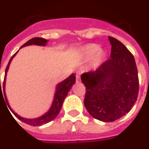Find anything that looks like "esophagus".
Listing matches in <instances>:
<instances>
[{"instance_id":"esophagus-1","label":"esophagus","mask_w":149,"mask_h":149,"mask_svg":"<svg viewBox=\"0 0 149 149\" xmlns=\"http://www.w3.org/2000/svg\"><path fill=\"white\" fill-rule=\"evenodd\" d=\"M77 83H79L80 81H81V72H77Z\"/></svg>"}]
</instances>
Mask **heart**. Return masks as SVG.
Instances as JSON below:
<instances>
[{"mask_svg": "<svg viewBox=\"0 0 149 149\" xmlns=\"http://www.w3.org/2000/svg\"><path fill=\"white\" fill-rule=\"evenodd\" d=\"M79 52L85 59H89L93 56V65L95 67L101 65L105 57V52L97 44H88L82 46L79 49Z\"/></svg>", "mask_w": 149, "mask_h": 149, "instance_id": "heart-1", "label": "heart"}]
</instances>
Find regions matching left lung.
<instances>
[{
	"label": "left lung",
	"instance_id": "1",
	"mask_svg": "<svg viewBox=\"0 0 149 149\" xmlns=\"http://www.w3.org/2000/svg\"><path fill=\"white\" fill-rule=\"evenodd\" d=\"M111 58L96 71L84 73L86 87L84 106L93 118L112 122L128 113L139 92L138 72L134 56L120 41L109 37Z\"/></svg>",
	"mask_w": 149,
	"mask_h": 149
}]
</instances>
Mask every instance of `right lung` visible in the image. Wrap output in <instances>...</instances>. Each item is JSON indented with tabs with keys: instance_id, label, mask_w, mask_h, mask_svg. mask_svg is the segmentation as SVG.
Instances as JSON below:
<instances>
[{
	"instance_id": "right-lung-1",
	"label": "right lung",
	"mask_w": 149,
	"mask_h": 149,
	"mask_svg": "<svg viewBox=\"0 0 149 149\" xmlns=\"http://www.w3.org/2000/svg\"><path fill=\"white\" fill-rule=\"evenodd\" d=\"M48 40L44 39V38H40V37H35V38H33V39H30L29 40H28L27 42L24 43L23 45L21 46V48L23 47H25V46L29 45H38V46H45L48 43ZM18 52V51H17ZM17 52L15 53L14 55L10 59V61H8V64L6 67V69H5V79H4V83H3V89H4V96H5V101H6V104H7V106L8 107V109L11 110V112L13 113L16 117H17L20 120H21L22 122H24L27 125H32V126H40V125H45L47 123H49L52 120L56 117V116L58 115V113L60 112L61 109L62 104H63V102H64V100L65 98L67 97L68 95V93L70 91L71 88L72 87V85L75 84L76 82V75L75 73H72L71 74L68 78H66L65 80H64L61 82H60L59 84H56V90L55 93H54V96H53V100H52V104L49 108V109L48 110V112H46L45 114H43L42 116H40L39 117H37V118H24V117H22L20 115H18L17 113L12 109L11 107L8 104V99H7V97H6V94H5V82H6V76H7V72H8V68H9V65L11 64V61H13V58L14 57L16 54L17 53ZM0 87H1V79H0ZM0 94H2L1 92V91ZM3 97V95H2ZM3 97V98H4Z\"/></svg>"
}]
</instances>
